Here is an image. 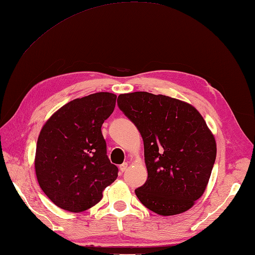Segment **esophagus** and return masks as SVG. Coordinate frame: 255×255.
<instances>
[{
  "label": "esophagus",
  "mask_w": 255,
  "mask_h": 255,
  "mask_svg": "<svg viewBox=\"0 0 255 255\" xmlns=\"http://www.w3.org/2000/svg\"><path fill=\"white\" fill-rule=\"evenodd\" d=\"M127 167H128V163H123L121 166H120V169H121L122 173H124V171H126Z\"/></svg>",
  "instance_id": "obj_1"
}]
</instances>
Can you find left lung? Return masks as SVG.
I'll return each mask as SVG.
<instances>
[{"label": "left lung", "mask_w": 255, "mask_h": 255, "mask_svg": "<svg viewBox=\"0 0 255 255\" xmlns=\"http://www.w3.org/2000/svg\"><path fill=\"white\" fill-rule=\"evenodd\" d=\"M120 109L141 133L147 179L135 189L140 202L158 215L191 209L202 197L216 158V141L199 111L163 94H120Z\"/></svg>", "instance_id": "left-lung-1"}]
</instances>
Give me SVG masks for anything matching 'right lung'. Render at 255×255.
Listing matches in <instances>:
<instances>
[{
    "mask_svg": "<svg viewBox=\"0 0 255 255\" xmlns=\"http://www.w3.org/2000/svg\"><path fill=\"white\" fill-rule=\"evenodd\" d=\"M116 96L98 92L58 109L39 133L34 169L39 186L58 208L80 213L100 202L118 168L106 155L101 132Z\"/></svg>",
    "mask_w": 255,
    "mask_h": 255,
    "instance_id": "add662e5",
    "label": "right lung"
}]
</instances>
